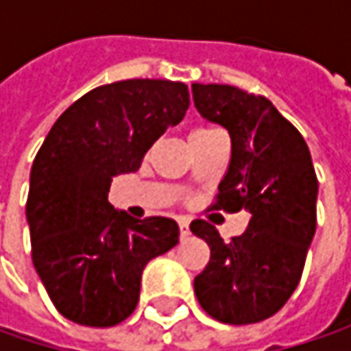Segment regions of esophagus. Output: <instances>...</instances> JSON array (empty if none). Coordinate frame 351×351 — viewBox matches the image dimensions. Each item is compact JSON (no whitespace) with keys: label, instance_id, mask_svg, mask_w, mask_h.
I'll return each instance as SVG.
<instances>
[{"label":"esophagus","instance_id":"34e87169","mask_svg":"<svg viewBox=\"0 0 351 351\" xmlns=\"http://www.w3.org/2000/svg\"><path fill=\"white\" fill-rule=\"evenodd\" d=\"M178 226H180V236L187 238L189 236V221L187 219H178Z\"/></svg>","mask_w":351,"mask_h":351}]
</instances>
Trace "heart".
<instances>
[{"label":"heart","instance_id":"obj_1","mask_svg":"<svg viewBox=\"0 0 351 351\" xmlns=\"http://www.w3.org/2000/svg\"><path fill=\"white\" fill-rule=\"evenodd\" d=\"M217 130H213V128H195V130H191V134H189V138H203V136H210V134H215Z\"/></svg>","mask_w":351,"mask_h":351}]
</instances>
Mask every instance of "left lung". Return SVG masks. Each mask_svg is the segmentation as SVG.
Returning <instances> with one entry per match:
<instances>
[{
  "mask_svg": "<svg viewBox=\"0 0 351 351\" xmlns=\"http://www.w3.org/2000/svg\"><path fill=\"white\" fill-rule=\"evenodd\" d=\"M191 93L199 115L230 136L215 207L250 215L246 232L230 242L213 224L191 223L210 248L193 287L215 320L254 324L274 317L299 285L317 230V173L301 132L269 99L219 84H193Z\"/></svg>",
  "mask_w": 351,
  "mask_h": 351,
  "instance_id": "8db88e82",
  "label": "left lung"
}]
</instances>
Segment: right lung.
Returning a JSON list of instances; mask_svg holds the SVG:
<instances>
[{
	"instance_id": "1",
	"label": "right lung",
	"mask_w": 351,
	"mask_h": 351,
	"mask_svg": "<svg viewBox=\"0 0 351 351\" xmlns=\"http://www.w3.org/2000/svg\"><path fill=\"white\" fill-rule=\"evenodd\" d=\"M187 107L182 82L125 80L91 89L50 128L25 210L34 269L62 317L95 328L123 322L136 308L146 263L180 242L176 221L134 219L107 195Z\"/></svg>"
}]
</instances>
